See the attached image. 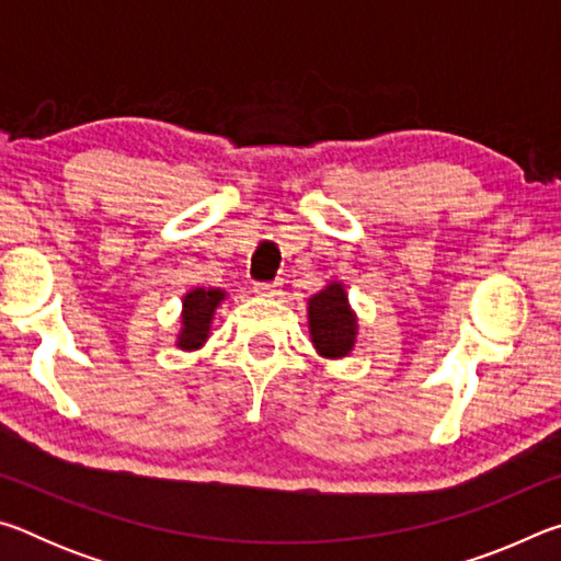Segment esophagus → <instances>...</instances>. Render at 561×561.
<instances>
[{
  "instance_id": "esophagus-1",
  "label": "esophagus",
  "mask_w": 561,
  "mask_h": 561,
  "mask_svg": "<svg viewBox=\"0 0 561 561\" xmlns=\"http://www.w3.org/2000/svg\"><path fill=\"white\" fill-rule=\"evenodd\" d=\"M279 282H257L254 284V294H257V297H277L279 294Z\"/></svg>"
}]
</instances>
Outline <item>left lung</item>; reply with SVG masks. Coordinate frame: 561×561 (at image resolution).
Wrapping results in <instances>:
<instances>
[{
  "instance_id": "obj_1",
  "label": "left lung",
  "mask_w": 561,
  "mask_h": 561,
  "mask_svg": "<svg viewBox=\"0 0 561 561\" xmlns=\"http://www.w3.org/2000/svg\"><path fill=\"white\" fill-rule=\"evenodd\" d=\"M356 314L348 307L346 289L341 282H329L309 299V334L321 356H348L356 344Z\"/></svg>"
}]
</instances>
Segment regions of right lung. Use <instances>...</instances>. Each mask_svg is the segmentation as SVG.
Returning a JSON list of instances; mask_svg holds the SVG:
<instances>
[{"label":"right lung","mask_w":561,"mask_h":561,"mask_svg":"<svg viewBox=\"0 0 561 561\" xmlns=\"http://www.w3.org/2000/svg\"><path fill=\"white\" fill-rule=\"evenodd\" d=\"M227 297L222 289H205L195 287L183 297V321H180V334L178 346L183 351L201 348L207 336H210V324L215 317V309L220 307V301Z\"/></svg>","instance_id":"obj_1"}]
</instances>
